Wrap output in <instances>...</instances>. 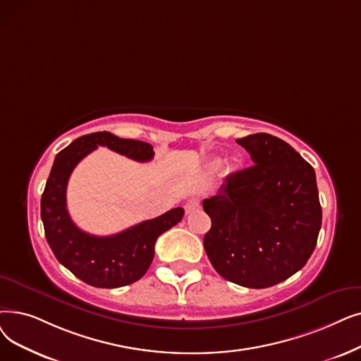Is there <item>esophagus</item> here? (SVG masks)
Listing matches in <instances>:
<instances>
[{"mask_svg":"<svg viewBox=\"0 0 361 361\" xmlns=\"http://www.w3.org/2000/svg\"><path fill=\"white\" fill-rule=\"evenodd\" d=\"M199 208H200V203H199V200H196V199H190L189 202L185 203V207H184L185 214H192L193 211H196V209H199Z\"/></svg>","mask_w":361,"mask_h":361,"instance_id":"1","label":"esophagus"}]
</instances>
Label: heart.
<instances>
[{
	"instance_id": "heart-1",
	"label": "heart",
	"mask_w": 361,
	"mask_h": 361,
	"mask_svg": "<svg viewBox=\"0 0 361 361\" xmlns=\"http://www.w3.org/2000/svg\"><path fill=\"white\" fill-rule=\"evenodd\" d=\"M211 168H212V169H218V168H221V161H215V162L211 165Z\"/></svg>"
}]
</instances>
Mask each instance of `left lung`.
<instances>
[{"label":"left lung","instance_id":"left-lung-1","mask_svg":"<svg viewBox=\"0 0 361 361\" xmlns=\"http://www.w3.org/2000/svg\"><path fill=\"white\" fill-rule=\"evenodd\" d=\"M254 166L233 172L203 200L211 230L203 238L219 276L262 289L300 271L316 247L322 207L316 172L283 140L258 133L236 140Z\"/></svg>","mask_w":361,"mask_h":361}]
</instances>
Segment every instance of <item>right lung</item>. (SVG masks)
I'll return each instance as SVG.
<instances>
[{
  "mask_svg": "<svg viewBox=\"0 0 361 361\" xmlns=\"http://www.w3.org/2000/svg\"><path fill=\"white\" fill-rule=\"evenodd\" d=\"M97 146L138 162L152 161L154 154L149 143L107 131L76 138L56 156L41 197V219L57 261L87 285L111 289L131 285L145 276L154 257L156 239L181 221L184 209L174 208L114 236H92L78 228L66 208V187L73 168Z\"/></svg>",
  "mask_w": 361,
  "mask_h": 361,
  "instance_id": "1",
  "label": "right lung"
}]
</instances>
